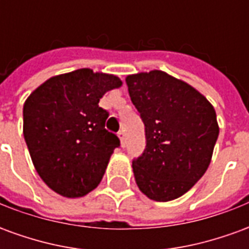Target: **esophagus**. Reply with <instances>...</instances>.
<instances>
[{
  "instance_id": "esophagus-1",
  "label": "esophagus",
  "mask_w": 249,
  "mask_h": 249,
  "mask_svg": "<svg viewBox=\"0 0 249 249\" xmlns=\"http://www.w3.org/2000/svg\"><path fill=\"white\" fill-rule=\"evenodd\" d=\"M117 135H119L120 141H121V145L125 146V132H124V130H120Z\"/></svg>"
}]
</instances>
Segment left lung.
I'll list each match as a JSON object with an SVG mask.
<instances>
[{
	"label": "left lung",
	"instance_id": "1",
	"mask_svg": "<svg viewBox=\"0 0 249 249\" xmlns=\"http://www.w3.org/2000/svg\"><path fill=\"white\" fill-rule=\"evenodd\" d=\"M125 81L145 126V149L132 162L137 187L155 201L175 200L208 169L219 136L216 112L201 93L165 71Z\"/></svg>",
	"mask_w": 249,
	"mask_h": 249
}]
</instances>
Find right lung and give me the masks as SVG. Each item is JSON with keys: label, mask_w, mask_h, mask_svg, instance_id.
<instances>
[{"label": "right lung", "mask_w": 249, "mask_h": 249, "mask_svg": "<svg viewBox=\"0 0 249 249\" xmlns=\"http://www.w3.org/2000/svg\"><path fill=\"white\" fill-rule=\"evenodd\" d=\"M113 74L77 69L54 76L24 104V137L32 161L48 187L64 197H82L97 187L120 146L105 129L109 113L98 107L121 87Z\"/></svg>", "instance_id": "right-lung-1"}]
</instances>
